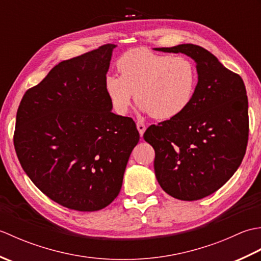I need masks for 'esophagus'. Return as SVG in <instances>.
Masks as SVG:
<instances>
[{
  "instance_id": "1",
  "label": "esophagus",
  "mask_w": 261,
  "mask_h": 261,
  "mask_svg": "<svg viewBox=\"0 0 261 261\" xmlns=\"http://www.w3.org/2000/svg\"><path fill=\"white\" fill-rule=\"evenodd\" d=\"M137 129L139 131L140 136H142L143 132L146 131V124L143 123V122H137Z\"/></svg>"
}]
</instances>
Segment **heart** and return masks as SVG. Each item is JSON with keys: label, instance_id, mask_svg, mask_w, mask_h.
I'll use <instances>...</instances> for the list:
<instances>
[{"label": "heart", "instance_id": "heart-1", "mask_svg": "<svg viewBox=\"0 0 261 261\" xmlns=\"http://www.w3.org/2000/svg\"><path fill=\"white\" fill-rule=\"evenodd\" d=\"M118 69L121 75L105 80V90L118 114H126L136 97L139 108L153 119L170 120L184 112L195 95L198 71L187 57L138 48L119 59Z\"/></svg>", "mask_w": 261, "mask_h": 261}]
</instances>
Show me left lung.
Segmentation results:
<instances>
[{"label": "left lung", "mask_w": 261, "mask_h": 261, "mask_svg": "<svg viewBox=\"0 0 261 261\" xmlns=\"http://www.w3.org/2000/svg\"><path fill=\"white\" fill-rule=\"evenodd\" d=\"M194 59L198 83L193 101L174 119L150 125L143 139L154 149V173L163 190L181 201L216 192L239 167L248 145V96L240 75L196 45L156 48Z\"/></svg>", "instance_id": "1"}]
</instances>
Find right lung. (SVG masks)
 <instances>
[{
    "mask_svg": "<svg viewBox=\"0 0 261 261\" xmlns=\"http://www.w3.org/2000/svg\"><path fill=\"white\" fill-rule=\"evenodd\" d=\"M115 45L59 63L29 88L16 112L13 143L25 174L63 206L92 212L119 195L139 132L111 112L105 80Z\"/></svg>",
    "mask_w": 261,
    "mask_h": 261,
    "instance_id": "add662e5",
    "label": "right lung"
}]
</instances>
